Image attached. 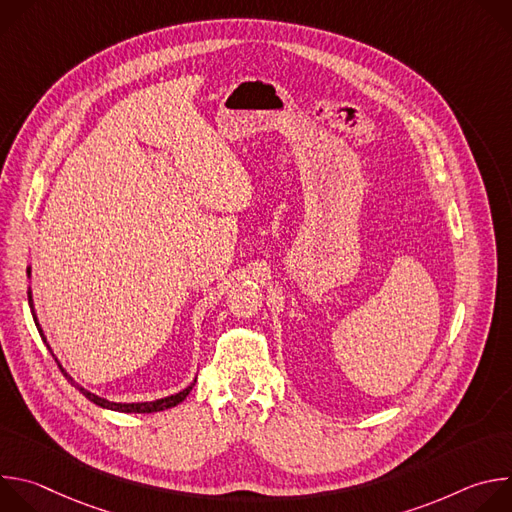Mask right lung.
I'll return each mask as SVG.
<instances>
[{
    "mask_svg": "<svg viewBox=\"0 0 512 512\" xmlns=\"http://www.w3.org/2000/svg\"><path fill=\"white\" fill-rule=\"evenodd\" d=\"M28 277H30V267H28ZM28 304H30V308H32V316H34V322H36V328H38V332H40V336H42V340L46 342V336H44V332H42V328H40V324H38V318H36V312H34V300H32V291L28 289ZM48 346V344H46ZM50 348V346H48ZM54 356V354H52ZM56 360V358H54ZM58 362V360H56ZM60 367V364H58ZM60 371H62V367H60ZM64 373V371H62ZM66 375V373H64ZM68 377V375H66ZM70 379V377H68ZM72 381V379H70ZM194 383L196 381H192L190 383V387H186L184 391H180V393H176V395H170V397H164V399H156V401H143V403H115V401H107V399H103V397H99V395H95V393H91V391H87L85 387H79V391L89 399V401H93L95 405H99V407H103V409H111V411H121V413H156V411H164V409H170V407H176L178 403H182L186 397H188V393L192 391V387H194Z\"/></svg>",
    "mask_w": 512,
    "mask_h": 512,
    "instance_id": "obj_1",
    "label": "right lung"
}]
</instances>
